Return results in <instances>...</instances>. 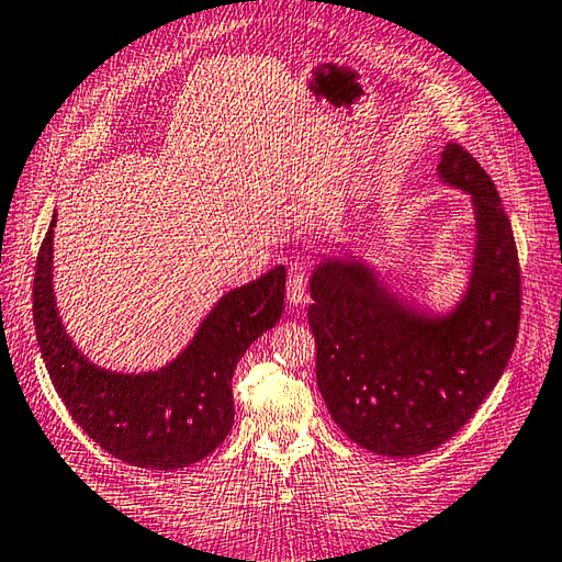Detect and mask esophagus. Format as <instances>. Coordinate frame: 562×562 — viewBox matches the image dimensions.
<instances>
[{"label":"esophagus","instance_id":"34e87169","mask_svg":"<svg viewBox=\"0 0 562 562\" xmlns=\"http://www.w3.org/2000/svg\"><path fill=\"white\" fill-rule=\"evenodd\" d=\"M288 300L292 306H302L310 302V274L304 270L290 272L288 280Z\"/></svg>","mask_w":562,"mask_h":562}]
</instances>
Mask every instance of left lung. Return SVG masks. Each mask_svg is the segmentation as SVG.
Returning a JSON list of instances; mask_svg holds the SVG:
<instances>
[{
	"label": "left lung",
	"mask_w": 562,
	"mask_h": 562,
	"mask_svg": "<svg viewBox=\"0 0 562 562\" xmlns=\"http://www.w3.org/2000/svg\"><path fill=\"white\" fill-rule=\"evenodd\" d=\"M438 172L472 196L477 218L470 288L453 314H414L358 260L331 258L312 278L318 390L350 441L387 458L422 456L456 436L519 336V252L497 187L458 143L443 148Z\"/></svg>",
	"instance_id": "obj_1"
}]
</instances>
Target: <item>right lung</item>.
I'll return each mask as SVG.
<instances>
[{
  "mask_svg": "<svg viewBox=\"0 0 562 562\" xmlns=\"http://www.w3.org/2000/svg\"><path fill=\"white\" fill-rule=\"evenodd\" d=\"M53 226L33 278V324L43 362L77 426L124 463L178 470L222 446L234 426L231 380L248 346L280 322L284 268L222 296L200 331L170 366L121 375L87 362L65 334L53 296Z\"/></svg>",
  "mask_w": 562,
  "mask_h": 562,
  "instance_id": "obj_1",
  "label": "right lung"
}]
</instances>
